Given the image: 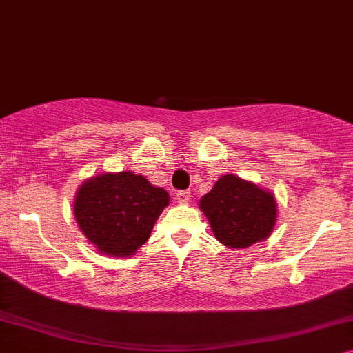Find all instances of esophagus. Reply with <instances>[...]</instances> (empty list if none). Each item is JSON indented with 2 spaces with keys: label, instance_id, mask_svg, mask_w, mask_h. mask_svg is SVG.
Returning a JSON list of instances; mask_svg holds the SVG:
<instances>
[{
  "label": "esophagus",
  "instance_id": "34e87169",
  "mask_svg": "<svg viewBox=\"0 0 353 353\" xmlns=\"http://www.w3.org/2000/svg\"><path fill=\"white\" fill-rule=\"evenodd\" d=\"M190 199V192L189 190H179L176 194V200L179 201V203H187Z\"/></svg>",
  "mask_w": 353,
  "mask_h": 353
}]
</instances>
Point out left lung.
<instances>
[{
    "instance_id": "left-lung-1",
    "label": "left lung",
    "mask_w": 353,
    "mask_h": 353,
    "mask_svg": "<svg viewBox=\"0 0 353 353\" xmlns=\"http://www.w3.org/2000/svg\"><path fill=\"white\" fill-rule=\"evenodd\" d=\"M214 237L229 248H247L271 236L278 221L272 192L236 174L221 176L199 201Z\"/></svg>"
}]
</instances>
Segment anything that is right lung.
Returning a JSON list of instances; mask_svg holds the SVG:
<instances>
[{"mask_svg":"<svg viewBox=\"0 0 353 353\" xmlns=\"http://www.w3.org/2000/svg\"><path fill=\"white\" fill-rule=\"evenodd\" d=\"M168 205V192L140 174L101 172L79 185L74 216L98 253L125 258L135 255L148 241Z\"/></svg>","mask_w":353,"mask_h":353,"instance_id":"1","label":"right lung"}]
</instances>
